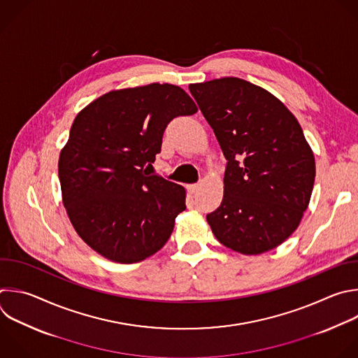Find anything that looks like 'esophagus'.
I'll return each mask as SVG.
<instances>
[{
    "label": "esophagus",
    "mask_w": 358,
    "mask_h": 358,
    "mask_svg": "<svg viewBox=\"0 0 358 358\" xmlns=\"http://www.w3.org/2000/svg\"><path fill=\"white\" fill-rule=\"evenodd\" d=\"M187 188H188V191H189L191 194H196V192L199 191L201 185H199V184H189V185H187Z\"/></svg>",
    "instance_id": "1"
}]
</instances>
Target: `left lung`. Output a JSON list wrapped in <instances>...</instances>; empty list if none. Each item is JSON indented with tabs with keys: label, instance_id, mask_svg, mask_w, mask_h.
<instances>
[{
	"label": "left lung",
	"instance_id": "obj_1",
	"mask_svg": "<svg viewBox=\"0 0 358 358\" xmlns=\"http://www.w3.org/2000/svg\"><path fill=\"white\" fill-rule=\"evenodd\" d=\"M224 159L223 199L206 215L216 239L242 255L275 249L296 230L313 182L315 157L292 112L237 77L189 84Z\"/></svg>",
	"mask_w": 358,
	"mask_h": 358
}]
</instances>
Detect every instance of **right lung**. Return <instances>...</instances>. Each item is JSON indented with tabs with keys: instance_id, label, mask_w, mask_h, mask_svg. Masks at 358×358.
I'll list each match as a JSON object with an SVG mask.
<instances>
[{
	"instance_id": "1",
	"label": "right lung",
	"mask_w": 358,
	"mask_h": 358,
	"mask_svg": "<svg viewBox=\"0 0 358 358\" xmlns=\"http://www.w3.org/2000/svg\"><path fill=\"white\" fill-rule=\"evenodd\" d=\"M196 110L182 88L153 83L109 91L78 112L59 180L71 224L98 255L132 264L166 245L185 189L148 169L170 121Z\"/></svg>"
}]
</instances>
